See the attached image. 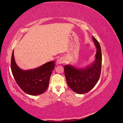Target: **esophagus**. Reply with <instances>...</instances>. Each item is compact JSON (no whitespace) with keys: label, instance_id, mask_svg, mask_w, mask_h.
Wrapping results in <instances>:
<instances>
[{"label":"esophagus","instance_id":"1","mask_svg":"<svg viewBox=\"0 0 123 123\" xmlns=\"http://www.w3.org/2000/svg\"><path fill=\"white\" fill-rule=\"evenodd\" d=\"M64 62V59H63L62 58H59L57 59L56 62L58 64H62L63 62Z\"/></svg>","mask_w":123,"mask_h":123}]
</instances>
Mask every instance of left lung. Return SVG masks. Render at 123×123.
<instances>
[{
    "instance_id": "1",
    "label": "left lung",
    "mask_w": 123,
    "mask_h": 123,
    "mask_svg": "<svg viewBox=\"0 0 123 123\" xmlns=\"http://www.w3.org/2000/svg\"><path fill=\"white\" fill-rule=\"evenodd\" d=\"M96 48L95 59L85 68H77L71 65H65V75L68 86L78 94L87 93L97 84L101 73L102 52L98 41L92 36Z\"/></svg>"
}]
</instances>
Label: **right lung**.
Listing matches in <instances>:
<instances>
[{
    "label": "right lung",
    "instance_id": "1",
    "mask_svg": "<svg viewBox=\"0 0 123 123\" xmlns=\"http://www.w3.org/2000/svg\"><path fill=\"white\" fill-rule=\"evenodd\" d=\"M54 67L55 62L51 61L35 69L22 70L16 65L14 51L12 52L11 68L13 77L21 90L28 94L40 95L47 90Z\"/></svg>",
    "mask_w": 123,
    "mask_h": 123
}]
</instances>
